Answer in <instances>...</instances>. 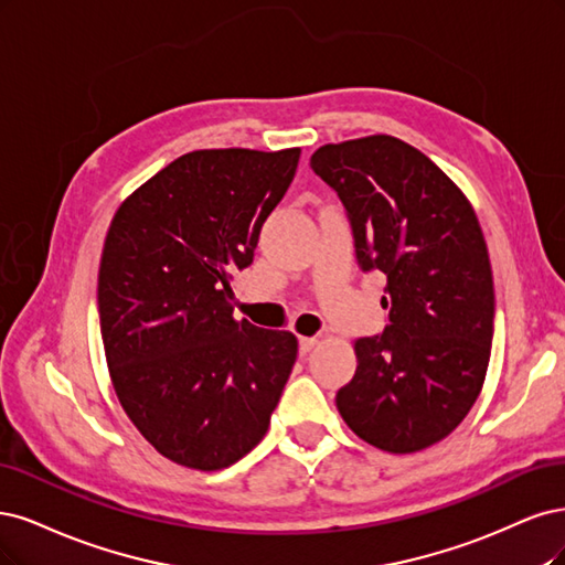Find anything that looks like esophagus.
Segmentation results:
<instances>
[{"mask_svg":"<svg viewBox=\"0 0 565 565\" xmlns=\"http://www.w3.org/2000/svg\"><path fill=\"white\" fill-rule=\"evenodd\" d=\"M317 342H319V340H317L315 335H309V338H307V335H302V338H300V352H302V354L312 352V350L317 348Z\"/></svg>","mask_w":565,"mask_h":565,"instance_id":"esophagus-1","label":"esophagus"}]
</instances>
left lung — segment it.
Instances as JSON below:
<instances>
[{"mask_svg": "<svg viewBox=\"0 0 565 565\" xmlns=\"http://www.w3.org/2000/svg\"><path fill=\"white\" fill-rule=\"evenodd\" d=\"M309 167L348 213L361 271L387 277V326L356 340L338 411L375 448L423 450L465 420L488 371L495 294L477 213L429 157L392 136L323 145Z\"/></svg>", "mask_w": 565, "mask_h": 565, "instance_id": "1", "label": "left lung"}]
</instances>
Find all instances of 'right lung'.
Listing matches in <instances>:
<instances>
[{
  "mask_svg": "<svg viewBox=\"0 0 565 565\" xmlns=\"http://www.w3.org/2000/svg\"><path fill=\"white\" fill-rule=\"evenodd\" d=\"M300 150H196L113 217L98 315L119 404L163 458L215 471L269 427L298 356L288 331L234 319L232 279L253 263Z\"/></svg>",
  "mask_w": 565,
  "mask_h": 565,
  "instance_id": "add662e5",
  "label": "right lung"
}]
</instances>
